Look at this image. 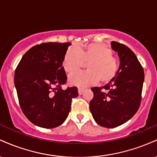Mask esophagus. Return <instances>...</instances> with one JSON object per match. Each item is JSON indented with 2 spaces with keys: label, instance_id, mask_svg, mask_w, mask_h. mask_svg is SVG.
Listing matches in <instances>:
<instances>
[{
  "label": "esophagus",
  "instance_id": "34e87169",
  "mask_svg": "<svg viewBox=\"0 0 157 157\" xmlns=\"http://www.w3.org/2000/svg\"><path fill=\"white\" fill-rule=\"evenodd\" d=\"M84 91V89L83 88H81V87H78V94L80 95L82 94V93H83Z\"/></svg>",
  "mask_w": 157,
  "mask_h": 157
}]
</instances>
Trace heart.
Wrapping results in <instances>:
<instances>
[{
  "instance_id": "1",
  "label": "heart",
  "mask_w": 157,
  "mask_h": 157,
  "mask_svg": "<svg viewBox=\"0 0 157 157\" xmlns=\"http://www.w3.org/2000/svg\"><path fill=\"white\" fill-rule=\"evenodd\" d=\"M109 46L100 43H91L82 46L70 47L63 60V67L67 73L78 71L87 63L88 71L77 72L68 77L71 85L87 86L99 80L102 83L109 82L118 71V61L112 56Z\"/></svg>"
}]
</instances>
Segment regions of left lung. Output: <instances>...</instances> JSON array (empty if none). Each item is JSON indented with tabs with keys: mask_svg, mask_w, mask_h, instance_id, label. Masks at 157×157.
I'll return each instance as SVG.
<instances>
[{
	"mask_svg": "<svg viewBox=\"0 0 157 157\" xmlns=\"http://www.w3.org/2000/svg\"><path fill=\"white\" fill-rule=\"evenodd\" d=\"M111 48L120 57L116 76L103 87H94L89 107L95 122L105 128H115L129 120L138 111L142 98L144 70L128 47L112 41ZM104 88L106 91H102Z\"/></svg>",
	"mask_w": 157,
	"mask_h": 157,
	"instance_id": "obj_1",
	"label": "left lung"
}]
</instances>
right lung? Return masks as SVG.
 <instances>
[{
  "label": "right lung",
  "instance_id": "1",
  "mask_svg": "<svg viewBox=\"0 0 157 157\" xmlns=\"http://www.w3.org/2000/svg\"><path fill=\"white\" fill-rule=\"evenodd\" d=\"M70 43H46L23 56L15 72V86L23 113L35 125L53 128L64 122L77 87L62 89L67 80L63 60Z\"/></svg>",
  "mask_w": 157,
  "mask_h": 157
}]
</instances>
